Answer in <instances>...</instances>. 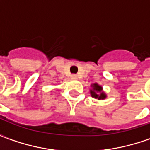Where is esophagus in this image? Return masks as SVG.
I'll list each match as a JSON object with an SVG mask.
<instances>
[{"mask_svg": "<svg viewBox=\"0 0 150 150\" xmlns=\"http://www.w3.org/2000/svg\"><path fill=\"white\" fill-rule=\"evenodd\" d=\"M71 78L73 79H77V75H75V74H73V75H71Z\"/></svg>", "mask_w": 150, "mask_h": 150, "instance_id": "1", "label": "esophagus"}]
</instances>
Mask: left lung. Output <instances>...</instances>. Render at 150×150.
Wrapping results in <instances>:
<instances>
[{
	"label": "left lung",
	"instance_id": "left-lung-1",
	"mask_svg": "<svg viewBox=\"0 0 150 150\" xmlns=\"http://www.w3.org/2000/svg\"><path fill=\"white\" fill-rule=\"evenodd\" d=\"M91 90H90L91 96L98 100H104L107 97L106 94L103 91V88L100 86L98 83L91 84Z\"/></svg>",
	"mask_w": 150,
	"mask_h": 150
}]
</instances>
